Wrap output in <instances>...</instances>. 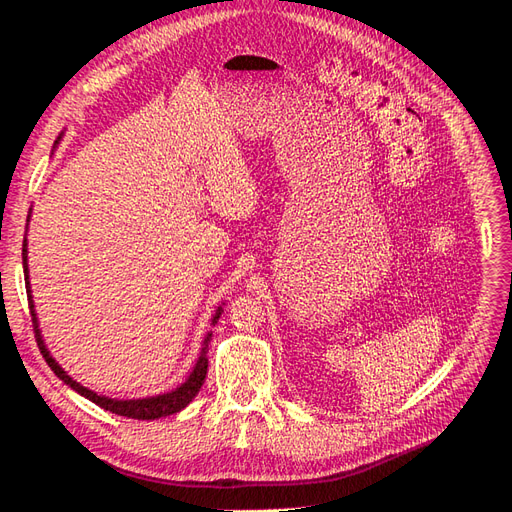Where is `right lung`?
I'll return each mask as SVG.
<instances>
[{
    "label": "right lung",
    "instance_id": "obj_1",
    "mask_svg": "<svg viewBox=\"0 0 512 512\" xmlns=\"http://www.w3.org/2000/svg\"><path fill=\"white\" fill-rule=\"evenodd\" d=\"M23 272H25V290H28V303H30L32 322H34L36 344H38V348H41V355L45 357L47 365H49L51 370H54V374L60 378V381L67 383L71 389H75L77 393H80V396L88 398L90 402H95L97 406H101V409H106V411L116 413V415H123V417H131V419H157V417L173 415V413H179L181 409H186V406L194 400V396H196V393H199L201 385L205 383V376H207V350H209V342H212V333H207L205 342H203V348H201V355H199V359H196L194 370L186 378V383L179 385L175 391H168V393H162V396H153V398H142V400H114V398L99 396V393L90 391V389L82 387L77 381H73V378L60 368V365L56 363V359L51 357L49 350L45 348L41 331H38V320H36L32 294H30L28 244H25V240H23ZM220 311H222V307H218L212 322H216L220 318Z\"/></svg>",
    "mask_w": 512,
    "mask_h": 512
}]
</instances>
